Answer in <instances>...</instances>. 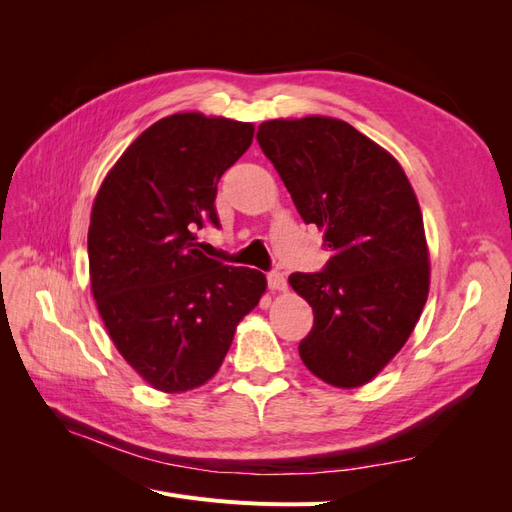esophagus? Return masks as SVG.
Here are the masks:
<instances>
[{"mask_svg":"<svg viewBox=\"0 0 512 512\" xmlns=\"http://www.w3.org/2000/svg\"><path fill=\"white\" fill-rule=\"evenodd\" d=\"M267 284H269L271 290H286L288 288L286 277L280 271H269L267 273Z\"/></svg>","mask_w":512,"mask_h":512,"instance_id":"obj_1","label":"esophagus"}]
</instances>
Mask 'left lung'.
<instances>
[{"label":"left lung","instance_id":"obj_1","mask_svg":"<svg viewBox=\"0 0 512 512\" xmlns=\"http://www.w3.org/2000/svg\"><path fill=\"white\" fill-rule=\"evenodd\" d=\"M256 138L303 222L324 228L333 252L322 271L288 277L314 309L301 359L324 382L361 386L406 344L427 301L429 256L412 185L346 121L273 119Z\"/></svg>","mask_w":512,"mask_h":512}]
</instances>
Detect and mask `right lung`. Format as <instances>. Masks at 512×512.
<instances>
[{"instance_id":"1","label":"right lung","mask_w":512,"mask_h":512,"mask_svg":"<svg viewBox=\"0 0 512 512\" xmlns=\"http://www.w3.org/2000/svg\"><path fill=\"white\" fill-rule=\"evenodd\" d=\"M252 136L243 121L164 117L123 151L91 209L98 312L123 359L158 391L205 384L267 288L260 271L207 258L196 237L207 224L220 228V177Z\"/></svg>"}]
</instances>
